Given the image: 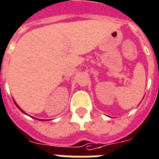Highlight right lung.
<instances>
[{
  "label": "right lung",
  "instance_id": "obj_1",
  "mask_svg": "<svg viewBox=\"0 0 159 159\" xmlns=\"http://www.w3.org/2000/svg\"><path fill=\"white\" fill-rule=\"evenodd\" d=\"M14 102H15V105H16V106H17V107H18V108H19V109H20V111H22V112H23V113H25V114H26V115H27V113H26V112H25V111H23V110H22V109H21V108H20V107H19V106H18V105H17V103H16V102H15V101H14ZM31 117H33V116H31ZM33 118H34V119H36V118H35V117H33Z\"/></svg>",
  "mask_w": 159,
  "mask_h": 159
}]
</instances>
